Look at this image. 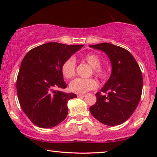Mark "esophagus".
<instances>
[{
  "label": "esophagus",
  "mask_w": 157,
  "mask_h": 157,
  "mask_svg": "<svg viewBox=\"0 0 157 157\" xmlns=\"http://www.w3.org/2000/svg\"><path fill=\"white\" fill-rule=\"evenodd\" d=\"M85 96V95L83 94H78V98H84Z\"/></svg>",
  "instance_id": "obj_1"
}]
</instances>
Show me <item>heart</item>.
Here are the masks:
<instances>
[{
	"instance_id": "obj_1",
	"label": "heart",
	"mask_w": 157,
	"mask_h": 157,
	"mask_svg": "<svg viewBox=\"0 0 157 157\" xmlns=\"http://www.w3.org/2000/svg\"><path fill=\"white\" fill-rule=\"evenodd\" d=\"M82 60L93 68V73L95 76L100 79H105L107 77L106 69L100 66L101 59L98 55L95 53H88L82 57ZM61 71L63 76L66 79H72L75 75L76 62L73 57H69L63 62ZM98 82L95 79H82L77 78L71 82V91L75 94H84L91 90L97 89Z\"/></svg>"
}]
</instances>
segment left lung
<instances>
[{"instance_id":"8db88e82","label":"left lung","mask_w":157,"mask_h":157,"mask_svg":"<svg viewBox=\"0 0 157 157\" xmlns=\"http://www.w3.org/2000/svg\"><path fill=\"white\" fill-rule=\"evenodd\" d=\"M90 47L106 52L112 65L110 78L95 94L97 101L90 111L102 124L119 125L128 120L139 105L143 89L141 71L133 55L123 48L109 43Z\"/></svg>"}]
</instances>
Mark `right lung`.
Masks as SVG:
<instances>
[{
    "instance_id": "right-lung-1",
    "label": "right lung",
    "mask_w": 157,
    "mask_h": 157,
    "mask_svg": "<svg viewBox=\"0 0 157 157\" xmlns=\"http://www.w3.org/2000/svg\"><path fill=\"white\" fill-rule=\"evenodd\" d=\"M83 46L49 42L31 49L23 59L17 79V95L23 112L36 126L51 128L67 116L68 100L77 95L59 91L67 86L61 67Z\"/></svg>"
}]
</instances>
